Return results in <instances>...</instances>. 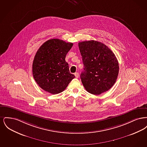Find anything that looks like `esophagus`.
<instances>
[{"label":"esophagus","mask_w":147,"mask_h":147,"mask_svg":"<svg viewBox=\"0 0 147 147\" xmlns=\"http://www.w3.org/2000/svg\"><path fill=\"white\" fill-rule=\"evenodd\" d=\"M74 75H75V76H76V77L77 78H78V77H79V73H75V74H74Z\"/></svg>","instance_id":"esophagus-1"}]
</instances>
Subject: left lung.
Returning a JSON list of instances; mask_svg holds the SVG:
<instances>
[{"label": "left lung", "mask_w": 147, "mask_h": 147, "mask_svg": "<svg viewBox=\"0 0 147 147\" xmlns=\"http://www.w3.org/2000/svg\"><path fill=\"white\" fill-rule=\"evenodd\" d=\"M84 64L80 74L86 90L100 95L109 90L118 77V61L112 51L101 42L94 40L79 42Z\"/></svg>", "instance_id": "left-lung-1"}]
</instances>
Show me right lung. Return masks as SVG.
<instances>
[{"mask_svg":"<svg viewBox=\"0 0 147 147\" xmlns=\"http://www.w3.org/2000/svg\"><path fill=\"white\" fill-rule=\"evenodd\" d=\"M73 44L53 38L45 42L35 55L32 74L45 91L57 94L64 91L75 76L70 73L65 56Z\"/></svg>","mask_w":147,"mask_h":147,"instance_id":"add662e5","label":"right lung"}]
</instances>
